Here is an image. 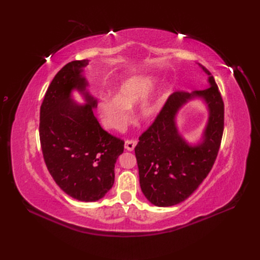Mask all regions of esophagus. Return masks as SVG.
<instances>
[{
	"instance_id": "34e87169",
	"label": "esophagus",
	"mask_w": 260,
	"mask_h": 260,
	"mask_svg": "<svg viewBox=\"0 0 260 260\" xmlns=\"http://www.w3.org/2000/svg\"><path fill=\"white\" fill-rule=\"evenodd\" d=\"M137 144H138L137 141H133V140L132 141H126V143H125V149L128 150V151H133L135 146H137Z\"/></svg>"
}]
</instances>
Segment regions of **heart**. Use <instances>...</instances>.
Here are the masks:
<instances>
[{"mask_svg": "<svg viewBox=\"0 0 260 260\" xmlns=\"http://www.w3.org/2000/svg\"><path fill=\"white\" fill-rule=\"evenodd\" d=\"M157 78L149 74H138L120 81L115 96H107L98 104V113L104 125L115 131H121L130 119V110L139 103L137 117L142 122H151L163 110L169 94L167 81L156 84Z\"/></svg>", "mask_w": 260, "mask_h": 260, "instance_id": "b5f03b06", "label": "heart"}]
</instances>
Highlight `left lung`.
Segmentation results:
<instances>
[{
    "mask_svg": "<svg viewBox=\"0 0 260 260\" xmlns=\"http://www.w3.org/2000/svg\"><path fill=\"white\" fill-rule=\"evenodd\" d=\"M208 88L176 92L169 96L152 126L143 133L135 147L140 185L146 199L158 207L179 204L200 186L217 157L223 133L224 105L212 74ZM200 100L208 120L199 139L188 142L178 130L177 115L188 102Z\"/></svg>",
    "mask_w": 260,
    "mask_h": 260,
    "instance_id": "1",
    "label": "left lung"
}]
</instances>
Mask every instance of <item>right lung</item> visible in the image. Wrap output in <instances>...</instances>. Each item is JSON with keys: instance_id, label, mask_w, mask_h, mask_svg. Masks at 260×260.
Instances as JSON below:
<instances>
[{"instance_id": "obj_1", "label": "right lung", "mask_w": 260, "mask_h": 260, "mask_svg": "<svg viewBox=\"0 0 260 260\" xmlns=\"http://www.w3.org/2000/svg\"><path fill=\"white\" fill-rule=\"evenodd\" d=\"M90 60L72 61L61 69L40 109V142L46 167L67 194L82 202L102 199L114 184V168L123 142L110 135L94 115L97 100L84 70ZM81 94L83 104L73 93Z\"/></svg>"}]
</instances>
